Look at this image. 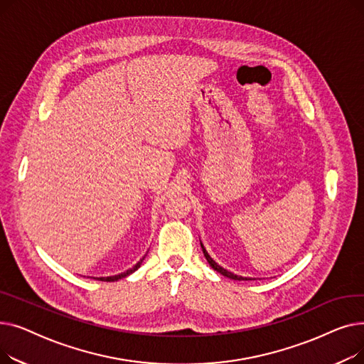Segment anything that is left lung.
I'll use <instances>...</instances> for the list:
<instances>
[{
    "instance_id": "8db88e82",
    "label": "left lung",
    "mask_w": 364,
    "mask_h": 364,
    "mask_svg": "<svg viewBox=\"0 0 364 364\" xmlns=\"http://www.w3.org/2000/svg\"><path fill=\"white\" fill-rule=\"evenodd\" d=\"M200 246H202V251H203V255H205V258H206L208 264L211 265L213 269H214L215 272H218L220 274H223V276H225V277H228V279H233V280H255L254 277H243V276H239V274H235V273H232V272L225 270L224 267H221L218 262H215V261L211 258V255L208 254V251L205 250V246H203V243H202V242H200Z\"/></svg>"
}]
</instances>
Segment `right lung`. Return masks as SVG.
I'll return each mask as SVG.
<instances>
[{
    "label": "right lung",
    "instance_id": "obj_1",
    "mask_svg": "<svg viewBox=\"0 0 364 364\" xmlns=\"http://www.w3.org/2000/svg\"><path fill=\"white\" fill-rule=\"evenodd\" d=\"M146 258V255L136 264V265H132L131 269H128V270H125L124 273H119V274H114V276H107V277H92V279H97V280H105V282H117V280H119V279H124V277H127V276H129V274H132L136 270H139L140 269V265H141V262H143V259Z\"/></svg>",
    "mask_w": 364,
    "mask_h": 364
}]
</instances>
